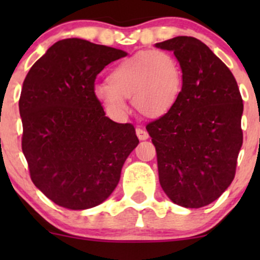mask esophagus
Here are the masks:
<instances>
[{
	"label": "esophagus",
	"mask_w": 260,
	"mask_h": 260,
	"mask_svg": "<svg viewBox=\"0 0 260 260\" xmlns=\"http://www.w3.org/2000/svg\"><path fill=\"white\" fill-rule=\"evenodd\" d=\"M136 134L138 137L139 140H145L149 138V134L145 129H142V128H137L136 129Z\"/></svg>",
	"instance_id": "34e87169"
}]
</instances>
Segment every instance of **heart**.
Instances as JSON below:
<instances>
[{
  "label": "heart",
  "mask_w": 260,
  "mask_h": 260,
  "mask_svg": "<svg viewBox=\"0 0 260 260\" xmlns=\"http://www.w3.org/2000/svg\"><path fill=\"white\" fill-rule=\"evenodd\" d=\"M182 70L171 53L137 52L112 68L107 83L94 86V98L113 117L128 113L127 98L139 113L159 118L174 109L182 90Z\"/></svg>",
  "instance_id": "b5f03b06"
}]
</instances>
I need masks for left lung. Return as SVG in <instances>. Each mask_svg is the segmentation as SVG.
I'll return each instance as SVG.
<instances>
[{
    "label": "left lung",
    "mask_w": 260,
    "mask_h": 260,
    "mask_svg": "<svg viewBox=\"0 0 260 260\" xmlns=\"http://www.w3.org/2000/svg\"><path fill=\"white\" fill-rule=\"evenodd\" d=\"M155 47L174 52L183 77L174 109L147 126L160 184L175 204L205 207L235 177L243 142L242 98L231 71L198 39L177 37Z\"/></svg>",
    "instance_id": "8db88e82"
}]
</instances>
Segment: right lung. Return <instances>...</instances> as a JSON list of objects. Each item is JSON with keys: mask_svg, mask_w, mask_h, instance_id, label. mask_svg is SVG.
Wrapping results in <instances>:
<instances>
[{"mask_svg": "<svg viewBox=\"0 0 260 260\" xmlns=\"http://www.w3.org/2000/svg\"><path fill=\"white\" fill-rule=\"evenodd\" d=\"M126 55L63 39L26 74L19 99L23 154L32 183L59 207L84 210L105 202L138 145L132 124L106 117L92 94L98 74Z\"/></svg>", "mask_w": 260, "mask_h": 260, "instance_id": "1", "label": "right lung"}]
</instances>
